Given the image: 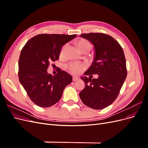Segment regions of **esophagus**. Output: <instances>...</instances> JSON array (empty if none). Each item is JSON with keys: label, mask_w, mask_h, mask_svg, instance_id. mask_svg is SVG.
<instances>
[{"label": "esophagus", "mask_w": 148, "mask_h": 148, "mask_svg": "<svg viewBox=\"0 0 148 148\" xmlns=\"http://www.w3.org/2000/svg\"><path fill=\"white\" fill-rule=\"evenodd\" d=\"M78 79H79V78L78 77H73V82L77 81V80H78Z\"/></svg>", "instance_id": "34e87169"}]
</instances>
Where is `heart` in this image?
<instances>
[{"label":"heart","instance_id":"heart-1","mask_svg":"<svg viewBox=\"0 0 148 148\" xmlns=\"http://www.w3.org/2000/svg\"><path fill=\"white\" fill-rule=\"evenodd\" d=\"M78 47L79 50L82 52H89L91 49V45L89 41L85 39H81L78 42ZM66 47V44L62 47L60 51V56H63L65 48ZM66 68L69 70L70 73L74 75H79L81 73L84 69L86 68V65L82 63H79V62H74V63H71L66 65Z\"/></svg>","mask_w":148,"mask_h":148}]
</instances>
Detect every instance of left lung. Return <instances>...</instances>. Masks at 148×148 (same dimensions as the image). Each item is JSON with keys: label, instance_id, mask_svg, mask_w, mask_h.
Masks as SVG:
<instances>
[{"label": "left lung", "instance_id": "left-lung-1", "mask_svg": "<svg viewBox=\"0 0 148 148\" xmlns=\"http://www.w3.org/2000/svg\"><path fill=\"white\" fill-rule=\"evenodd\" d=\"M94 46L95 57L89 69L82 77L85 88L79 92L84 104L96 110L108 107L117 97L127 75L126 60L123 49L110 36L104 33L82 34ZM98 75L91 79L92 74Z\"/></svg>", "mask_w": 148, "mask_h": 148}]
</instances>
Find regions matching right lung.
<instances>
[{"instance_id": "obj_1", "label": "right lung", "mask_w": 148, "mask_h": 148, "mask_svg": "<svg viewBox=\"0 0 148 148\" xmlns=\"http://www.w3.org/2000/svg\"><path fill=\"white\" fill-rule=\"evenodd\" d=\"M77 35L40 34L30 39L22 49L18 60V78L35 104L51 107L59 101L72 77L59 70L52 76L47 70L50 62L57 60L62 47Z\"/></svg>"}]
</instances>
